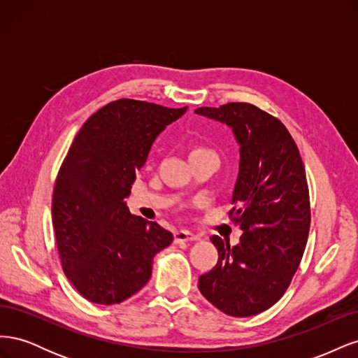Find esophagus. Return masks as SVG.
<instances>
[{
    "instance_id": "34e87169",
    "label": "esophagus",
    "mask_w": 358,
    "mask_h": 358,
    "mask_svg": "<svg viewBox=\"0 0 358 358\" xmlns=\"http://www.w3.org/2000/svg\"><path fill=\"white\" fill-rule=\"evenodd\" d=\"M175 243H185V242H192V241H197L199 236H196L191 231L187 230H179L175 233Z\"/></svg>"
}]
</instances>
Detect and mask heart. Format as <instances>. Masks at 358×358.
<instances>
[{"instance_id": "obj_1", "label": "heart", "mask_w": 358, "mask_h": 358, "mask_svg": "<svg viewBox=\"0 0 358 358\" xmlns=\"http://www.w3.org/2000/svg\"><path fill=\"white\" fill-rule=\"evenodd\" d=\"M208 154H212V155H215L213 150H210V149H208V148H204V146H192V148L189 149L188 157H189V159H191V158H194V157L208 155Z\"/></svg>"}]
</instances>
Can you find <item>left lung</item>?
I'll list each match as a JSON object with an SVG mask.
<instances>
[{"instance_id":"left-lung-1","label":"left lung","mask_w":358,"mask_h":358,"mask_svg":"<svg viewBox=\"0 0 358 358\" xmlns=\"http://www.w3.org/2000/svg\"><path fill=\"white\" fill-rule=\"evenodd\" d=\"M197 115L233 129L239 175L231 221L241 242L212 236L218 263L199 278V289L230 317H252L284 296L305 252L310 204L305 166L294 138L278 117L249 103L199 107Z\"/></svg>"}]
</instances>
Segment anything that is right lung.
I'll return each mask as SVG.
<instances>
[{"instance_id": "obj_1", "label": "right lung", "mask_w": 358, "mask_h": 358, "mask_svg": "<svg viewBox=\"0 0 358 358\" xmlns=\"http://www.w3.org/2000/svg\"><path fill=\"white\" fill-rule=\"evenodd\" d=\"M187 107L116 100L83 124L53 188L52 222L64 273L96 305L142 289L154 257L173 242L157 222L131 215L125 199L157 136Z\"/></svg>"}]
</instances>
